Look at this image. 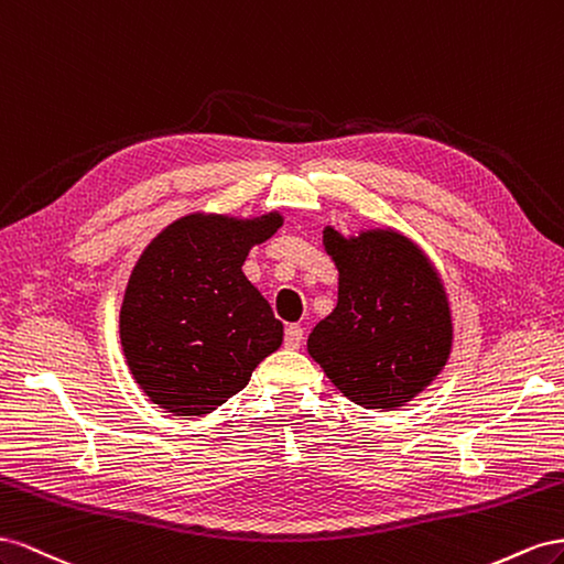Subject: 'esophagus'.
<instances>
[{"label": "esophagus", "instance_id": "34e87169", "mask_svg": "<svg viewBox=\"0 0 564 564\" xmlns=\"http://www.w3.org/2000/svg\"><path fill=\"white\" fill-rule=\"evenodd\" d=\"M302 340H304V328H302V326L291 324V326L285 328V335H283V345H285V349H300Z\"/></svg>", "mask_w": 564, "mask_h": 564}]
</instances>
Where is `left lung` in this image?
Instances as JSON below:
<instances>
[{
	"label": "left lung",
	"mask_w": 564,
	"mask_h": 564,
	"mask_svg": "<svg viewBox=\"0 0 564 564\" xmlns=\"http://www.w3.org/2000/svg\"><path fill=\"white\" fill-rule=\"evenodd\" d=\"M324 246L340 285L337 307L307 340L312 359L354 404L404 406L452 351V314L437 271L397 231L347 240L328 227Z\"/></svg>",
	"instance_id": "1"
}]
</instances>
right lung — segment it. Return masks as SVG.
I'll use <instances>...</instances> for the list:
<instances>
[{"instance_id": "obj_1", "label": "right lung", "mask_w": 564, "mask_h": 564, "mask_svg": "<svg viewBox=\"0 0 564 564\" xmlns=\"http://www.w3.org/2000/svg\"><path fill=\"white\" fill-rule=\"evenodd\" d=\"M281 224L273 213L246 221L188 215L143 250L124 291L120 340L153 404L210 413L281 347L283 324L240 269Z\"/></svg>"}]
</instances>
